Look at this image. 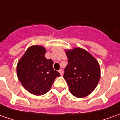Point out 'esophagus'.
Instances as JSON below:
<instances>
[{"label":"esophagus","mask_w":120,"mask_h":120,"mask_svg":"<svg viewBox=\"0 0 120 120\" xmlns=\"http://www.w3.org/2000/svg\"><path fill=\"white\" fill-rule=\"evenodd\" d=\"M58 71H59V73H60V75H61L62 76L63 74H64V71H63L62 69H60V70H59Z\"/></svg>","instance_id":"34e87169"}]
</instances>
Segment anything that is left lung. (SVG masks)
I'll return each instance as SVG.
<instances>
[{
  "label": "left lung",
  "instance_id": "8db88e82",
  "mask_svg": "<svg viewBox=\"0 0 120 120\" xmlns=\"http://www.w3.org/2000/svg\"><path fill=\"white\" fill-rule=\"evenodd\" d=\"M68 64L64 69V78L73 95L84 98L93 92L100 79L98 62L92 54L81 48L66 51Z\"/></svg>",
  "mask_w": 120,
  "mask_h": 120
}]
</instances>
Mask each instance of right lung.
<instances>
[{"label": "right lung", "instance_id": "obj_1", "mask_svg": "<svg viewBox=\"0 0 120 120\" xmlns=\"http://www.w3.org/2000/svg\"><path fill=\"white\" fill-rule=\"evenodd\" d=\"M45 48L42 46H31L17 63V74L19 81L34 95L46 94L51 89L54 79L60 76L53 69L52 60L45 57Z\"/></svg>", "mask_w": 120, "mask_h": 120}]
</instances>
